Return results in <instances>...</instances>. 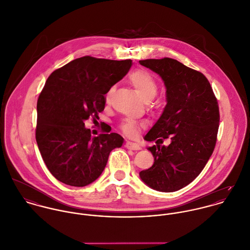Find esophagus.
<instances>
[{
	"label": "esophagus",
	"mask_w": 250,
	"mask_h": 250,
	"mask_svg": "<svg viewBox=\"0 0 250 250\" xmlns=\"http://www.w3.org/2000/svg\"><path fill=\"white\" fill-rule=\"evenodd\" d=\"M125 147H126L127 149H129V150H141V147H140L138 144L133 143V142H130V141H126V143H125Z\"/></svg>",
	"instance_id": "34e87169"
}]
</instances>
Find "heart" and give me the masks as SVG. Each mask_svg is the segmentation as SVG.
<instances>
[{
    "mask_svg": "<svg viewBox=\"0 0 250 250\" xmlns=\"http://www.w3.org/2000/svg\"><path fill=\"white\" fill-rule=\"evenodd\" d=\"M129 81L134 86L138 95L144 101H150L156 96L158 91V86L154 77L150 74V72L143 69L135 70L129 75ZM114 90H115V87H111L108 89V91L105 94L106 100L111 99L114 93ZM137 128H138V125L133 121H126L122 125L123 131L125 134L130 136H133L136 134Z\"/></svg>",
    "mask_w": 250,
    "mask_h": 250,
    "instance_id": "1",
    "label": "heart"
}]
</instances>
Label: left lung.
<instances>
[{
  "instance_id": "left-lung-1",
  "label": "left lung",
  "mask_w": 250,
  "mask_h": 250,
  "mask_svg": "<svg viewBox=\"0 0 250 250\" xmlns=\"http://www.w3.org/2000/svg\"><path fill=\"white\" fill-rule=\"evenodd\" d=\"M139 62L161 77L167 101L144 137L156 143L148 148L154 162L139 175L152 189L177 191L195 180L214 150L219 126L217 100L203 73L177 60L148 59ZM169 137L171 143L161 146Z\"/></svg>"
}]
</instances>
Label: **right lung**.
<instances>
[{
    "mask_svg": "<svg viewBox=\"0 0 250 250\" xmlns=\"http://www.w3.org/2000/svg\"><path fill=\"white\" fill-rule=\"evenodd\" d=\"M131 65V60L85 56L51 73L38 100L36 140L58 181L71 187L92 184L103 172L111 150L122 147L120 134L92 136L84 122L99 119L106 92Z\"/></svg>",
    "mask_w": 250,
    "mask_h": 250,
    "instance_id": "1",
    "label": "right lung"
}]
</instances>
